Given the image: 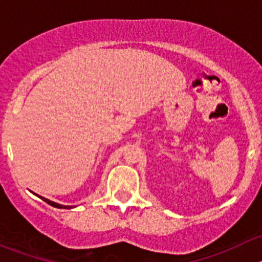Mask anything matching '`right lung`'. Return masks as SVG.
<instances>
[{
    "mask_svg": "<svg viewBox=\"0 0 262 262\" xmlns=\"http://www.w3.org/2000/svg\"><path fill=\"white\" fill-rule=\"evenodd\" d=\"M39 196V195H38ZM41 200H44V202L46 203H48L49 205H52V207H54V208H59V209H72L73 207H71V205H62V204H58V203H55V202H52V200H49V199H46V198H43V196H39Z\"/></svg>",
    "mask_w": 262,
    "mask_h": 262,
    "instance_id": "add662e5",
    "label": "right lung"
}]
</instances>
